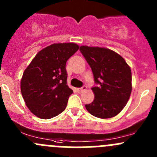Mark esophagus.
Wrapping results in <instances>:
<instances>
[{
	"label": "esophagus",
	"mask_w": 157,
	"mask_h": 157,
	"mask_svg": "<svg viewBox=\"0 0 157 157\" xmlns=\"http://www.w3.org/2000/svg\"><path fill=\"white\" fill-rule=\"evenodd\" d=\"M86 89H87V87H86V86H83V87L77 89V92H78L79 93H83V91H85V90H86Z\"/></svg>",
	"instance_id": "esophagus-1"
}]
</instances>
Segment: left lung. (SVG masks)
<instances>
[{"instance_id":"1","label":"left lung","mask_w":157,"mask_h":157,"mask_svg":"<svg viewBox=\"0 0 157 157\" xmlns=\"http://www.w3.org/2000/svg\"><path fill=\"white\" fill-rule=\"evenodd\" d=\"M80 50L99 84L92 88L95 98L85 105L86 110L99 118L115 117L124 108L131 96V67L121 55L111 49L82 45Z\"/></svg>"}]
</instances>
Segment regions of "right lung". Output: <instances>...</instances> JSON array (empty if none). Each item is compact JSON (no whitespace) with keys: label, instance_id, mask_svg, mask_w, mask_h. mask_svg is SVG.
<instances>
[{"label":"right lung","instance_id":"1","mask_svg":"<svg viewBox=\"0 0 157 157\" xmlns=\"http://www.w3.org/2000/svg\"><path fill=\"white\" fill-rule=\"evenodd\" d=\"M76 43H54L39 51L24 71L20 82L30 112L49 119L66 109L73 90L67 85L66 62L78 50Z\"/></svg>","mask_w":157,"mask_h":157}]
</instances>
